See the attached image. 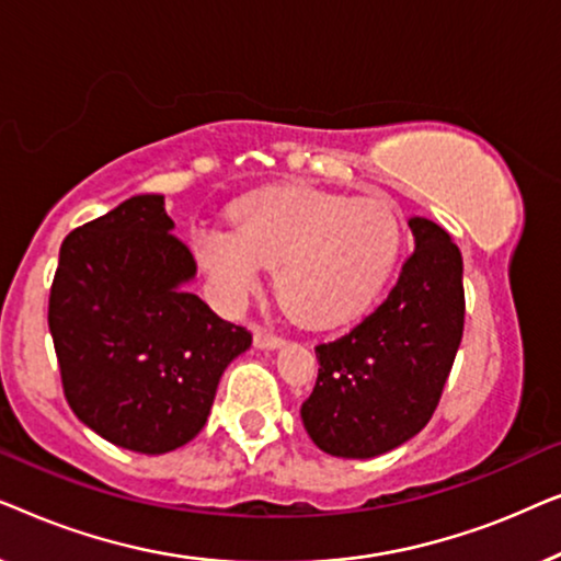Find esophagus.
Listing matches in <instances>:
<instances>
[{"label":"esophagus","instance_id":"obj_1","mask_svg":"<svg viewBox=\"0 0 561 561\" xmlns=\"http://www.w3.org/2000/svg\"><path fill=\"white\" fill-rule=\"evenodd\" d=\"M283 342H286V340H283V336H278V334H273L271 329H263V327L255 329V344L260 350H275V347H280Z\"/></svg>","mask_w":561,"mask_h":561}]
</instances>
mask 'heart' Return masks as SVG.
<instances>
[{"mask_svg": "<svg viewBox=\"0 0 561 561\" xmlns=\"http://www.w3.org/2000/svg\"><path fill=\"white\" fill-rule=\"evenodd\" d=\"M234 229L196 237L206 273L232 301L275 267L280 301L306 327H334L373 301L401 250V219L382 196L309 186L257 191L232 209Z\"/></svg>", "mask_w": 561, "mask_h": 561, "instance_id": "b5f03b06", "label": "heart"}]
</instances>
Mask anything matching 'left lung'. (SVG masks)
I'll list each match as a JSON object with an SVG mask.
<instances>
[{"label":"left lung","instance_id":"obj_1","mask_svg":"<svg viewBox=\"0 0 561 561\" xmlns=\"http://www.w3.org/2000/svg\"><path fill=\"white\" fill-rule=\"evenodd\" d=\"M416 250L378 309L317 344L319 375L301 405L327 455L367 459L416 436L434 416L465 329L462 255L434 221H409Z\"/></svg>","mask_w":561,"mask_h":561}]
</instances>
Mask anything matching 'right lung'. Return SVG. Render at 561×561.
Here are the masks:
<instances>
[{"label": "right lung", "mask_w": 561, "mask_h": 561, "mask_svg": "<svg viewBox=\"0 0 561 561\" xmlns=\"http://www.w3.org/2000/svg\"><path fill=\"white\" fill-rule=\"evenodd\" d=\"M194 273L160 194L127 198L60 244L48 327L64 396L117 447L165 455L194 439L225 367L252 344L183 288Z\"/></svg>", "instance_id": "right-lung-1"}]
</instances>
